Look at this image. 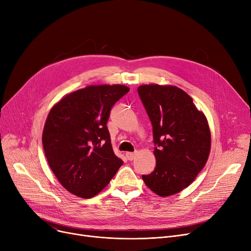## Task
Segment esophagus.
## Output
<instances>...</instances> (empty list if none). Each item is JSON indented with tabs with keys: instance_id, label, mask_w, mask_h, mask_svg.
I'll return each mask as SVG.
<instances>
[{
	"instance_id": "1",
	"label": "esophagus",
	"mask_w": 251,
	"mask_h": 251,
	"mask_svg": "<svg viewBox=\"0 0 251 251\" xmlns=\"http://www.w3.org/2000/svg\"><path fill=\"white\" fill-rule=\"evenodd\" d=\"M126 157H127V160H129V161H132V160H134V157H135V155H136V152H126Z\"/></svg>"
}]
</instances>
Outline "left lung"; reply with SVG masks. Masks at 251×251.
Here are the masks:
<instances>
[{
	"label": "left lung",
	"instance_id": "left-lung-1",
	"mask_svg": "<svg viewBox=\"0 0 251 251\" xmlns=\"http://www.w3.org/2000/svg\"><path fill=\"white\" fill-rule=\"evenodd\" d=\"M137 91L151 122L155 146V168L142 175L143 182L160 196L176 194L190 185L207 161V120L181 88L146 84Z\"/></svg>",
	"mask_w": 251,
	"mask_h": 251
}]
</instances>
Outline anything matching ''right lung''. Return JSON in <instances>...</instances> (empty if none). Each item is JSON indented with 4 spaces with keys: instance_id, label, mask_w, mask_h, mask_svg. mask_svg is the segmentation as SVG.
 Returning <instances> with one entry per match:
<instances>
[{
    "instance_id": "right-lung-1",
    "label": "right lung",
    "mask_w": 251,
    "mask_h": 251,
    "mask_svg": "<svg viewBox=\"0 0 251 251\" xmlns=\"http://www.w3.org/2000/svg\"><path fill=\"white\" fill-rule=\"evenodd\" d=\"M129 91L120 84L89 85L65 96L48 115L43 146L63 187L90 199L123 165L115 155L107 127L111 109Z\"/></svg>"
}]
</instances>
